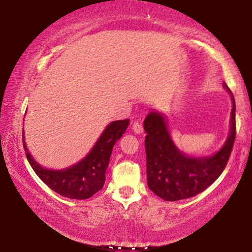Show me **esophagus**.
<instances>
[{"instance_id": "1", "label": "esophagus", "mask_w": 252, "mask_h": 252, "mask_svg": "<svg viewBox=\"0 0 252 252\" xmlns=\"http://www.w3.org/2000/svg\"><path fill=\"white\" fill-rule=\"evenodd\" d=\"M132 130H133L134 133L140 134L143 132V126L139 121H135V122H133V125H132Z\"/></svg>"}]
</instances>
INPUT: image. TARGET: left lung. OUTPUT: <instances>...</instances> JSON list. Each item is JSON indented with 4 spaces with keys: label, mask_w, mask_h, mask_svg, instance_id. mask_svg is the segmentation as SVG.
Returning a JSON list of instances; mask_svg holds the SVG:
<instances>
[{
    "label": "left lung",
    "mask_w": 252,
    "mask_h": 252,
    "mask_svg": "<svg viewBox=\"0 0 252 252\" xmlns=\"http://www.w3.org/2000/svg\"><path fill=\"white\" fill-rule=\"evenodd\" d=\"M223 87L232 100L231 127L223 147L213 156L192 158L182 153L174 146L161 113L152 111L144 120L148 187L165 201L188 199L202 192L227 165L236 139V102L224 82Z\"/></svg>",
    "instance_id": "left-lung-1"
}]
</instances>
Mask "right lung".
Listing matches in <instances>:
<instances>
[{
  "mask_svg": "<svg viewBox=\"0 0 252 252\" xmlns=\"http://www.w3.org/2000/svg\"><path fill=\"white\" fill-rule=\"evenodd\" d=\"M129 119L111 122L84 159L63 170H50L33 159L23 140L29 163L46 186L65 198L84 200L102 189L113 146L125 133ZM24 139V138H23Z\"/></svg>",
  "mask_w": 252,
  "mask_h": 252,
  "instance_id": "right-lung-1",
  "label": "right lung"
}]
</instances>
